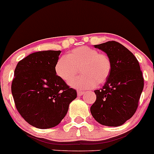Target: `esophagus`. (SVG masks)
Wrapping results in <instances>:
<instances>
[{
    "label": "esophagus",
    "mask_w": 154,
    "mask_h": 154,
    "mask_svg": "<svg viewBox=\"0 0 154 154\" xmlns=\"http://www.w3.org/2000/svg\"><path fill=\"white\" fill-rule=\"evenodd\" d=\"M84 93H85V92H84V91H78V92H77V95H78V96H82V95H83Z\"/></svg>",
    "instance_id": "1"
}]
</instances>
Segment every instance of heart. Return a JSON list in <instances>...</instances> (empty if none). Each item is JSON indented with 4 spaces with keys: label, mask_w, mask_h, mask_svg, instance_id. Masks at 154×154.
<instances>
[{
    "label": "heart",
    "mask_w": 154,
    "mask_h": 154,
    "mask_svg": "<svg viewBox=\"0 0 154 154\" xmlns=\"http://www.w3.org/2000/svg\"><path fill=\"white\" fill-rule=\"evenodd\" d=\"M80 69L81 75L69 82L76 89H89L104 83L112 69L110 58L104 53H99L91 47H79L74 49L66 56H62L55 65L56 75L67 82Z\"/></svg>",
    "instance_id": "1"
}]
</instances>
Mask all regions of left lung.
I'll list each match as a JSON object with an SVG mask.
<instances>
[{
  "instance_id": "left-lung-1",
  "label": "left lung",
  "mask_w": 154,
  "mask_h": 154,
  "mask_svg": "<svg viewBox=\"0 0 154 154\" xmlns=\"http://www.w3.org/2000/svg\"><path fill=\"white\" fill-rule=\"evenodd\" d=\"M94 47L108 55L112 69L103 88L94 90L96 100L90 112L101 125L120 126L138 107L144 88L140 66L134 54L119 43L111 41Z\"/></svg>"
}]
</instances>
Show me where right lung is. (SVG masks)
<instances>
[{
  "label": "right lung",
  "instance_id": "right-lung-1",
  "mask_svg": "<svg viewBox=\"0 0 154 154\" xmlns=\"http://www.w3.org/2000/svg\"><path fill=\"white\" fill-rule=\"evenodd\" d=\"M61 52L29 54L17 64L12 94L19 113L39 129L55 127L64 118L77 92L56 75L55 65Z\"/></svg>",
  "mask_w": 154,
  "mask_h": 154
}]
</instances>
